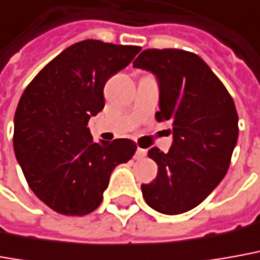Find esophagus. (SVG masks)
Here are the masks:
<instances>
[{"mask_svg":"<svg viewBox=\"0 0 260 260\" xmlns=\"http://www.w3.org/2000/svg\"><path fill=\"white\" fill-rule=\"evenodd\" d=\"M145 156H146V151H145V149H142V148H138L134 158H135L137 160H141V159H144Z\"/></svg>","mask_w":260,"mask_h":260,"instance_id":"34e87169","label":"esophagus"}]
</instances>
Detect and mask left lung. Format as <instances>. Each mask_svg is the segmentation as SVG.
<instances>
[{"label":"left lung","mask_w":260,"mask_h":260,"mask_svg":"<svg viewBox=\"0 0 260 260\" xmlns=\"http://www.w3.org/2000/svg\"><path fill=\"white\" fill-rule=\"evenodd\" d=\"M135 68L151 71L159 85L158 121L172 122L167 153L151 148L158 175L142 185L152 209L179 215L193 209L226 175L238 142V112L225 85L204 59L183 49H145Z\"/></svg>","instance_id":"8db88e82"}]
</instances>
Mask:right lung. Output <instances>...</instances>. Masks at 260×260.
<instances>
[{
	"label": "right lung",
	"instance_id": "add662e5",
	"mask_svg": "<svg viewBox=\"0 0 260 260\" xmlns=\"http://www.w3.org/2000/svg\"><path fill=\"white\" fill-rule=\"evenodd\" d=\"M141 47L85 40L71 45L26 86L14 116V151L29 188L61 215L84 216L102 202L112 171L134 156L131 139L93 142L89 118L104 86Z\"/></svg>",
	"mask_w": 260,
	"mask_h": 260
}]
</instances>
